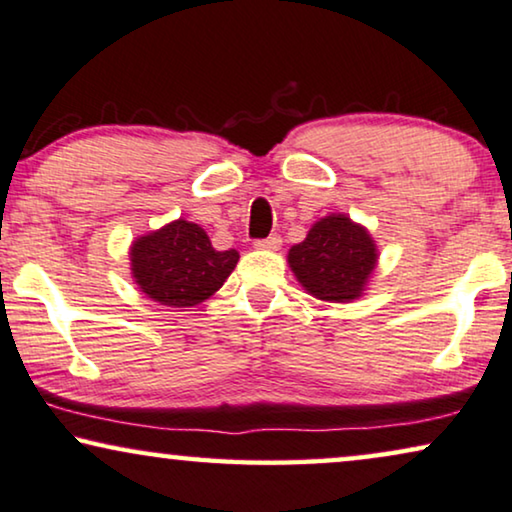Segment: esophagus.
Listing matches in <instances>:
<instances>
[{
  "label": "esophagus",
  "mask_w": 512,
  "mask_h": 512,
  "mask_svg": "<svg viewBox=\"0 0 512 512\" xmlns=\"http://www.w3.org/2000/svg\"><path fill=\"white\" fill-rule=\"evenodd\" d=\"M256 247L258 249H268V251H277V249H282V237L270 235V237H265V240H256Z\"/></svg>",
  "instance_id": "obj_1"
}]
</instances>
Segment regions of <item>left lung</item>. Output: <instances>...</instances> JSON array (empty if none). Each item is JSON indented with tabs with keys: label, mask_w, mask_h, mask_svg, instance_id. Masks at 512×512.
I'll use <instances>...</instances> for the list:
<instances>
[{
	"label": "left lung",
	"mask_w": 512,
	"mask_h": 512,
	"mask_svg": "<svg viewBox=\"0 0 512 512\" xmlns=\"http://www.w3.org/2000/svg\"><path fill=\"white\" fill-rule=\"evenodd\" d=\"M377 244L370 230L347 214L314 221L307 237L289 249V268L298 284L326 303H354L368 289L377 268Z\"/></svg>",
	"instance_id": "1"
}]
</instances>
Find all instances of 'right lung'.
<instances>
[{"label":"right lung","mask_w":512,"mask_h":512,"mask_svg":"<svg viewBox=\"0 0 512 512\" xmlns=\"http://www.w3.org/2000/svg\"><path fill=\"white\" fill-rule=\"evenodd\" d=\"M132 282L167 307H195L212 298L235 270V249L216 251L198 223L177 219L130 244Z\"/></svg>","instance_id":"1"}]
</instances>
